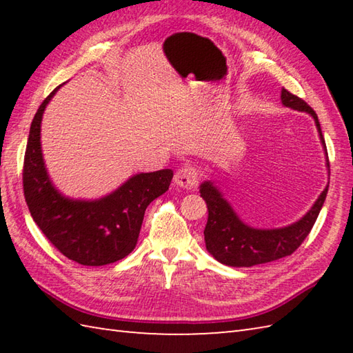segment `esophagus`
I'll use <instances>...</instances> for the list:
<instances>
[{
    "instance_id": "esophagus-1",
    "label": "esophagus",
    "mask_w": 353,
    "mask_h": 353,
    "mask_svg": "<svg viewBox=\"0 0 353 353\" xmlns=\"http://www.w3.org/2000/svg\"><path fill=\"white\" fill-rule=\"evenodd\" d=\"M174 182L177 186L185 190H194L199 185L197 171L192 167H182L174 174Z\"/></svg>"
}]
</instances>
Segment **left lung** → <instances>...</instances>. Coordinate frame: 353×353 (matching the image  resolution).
Returning a JSON list of instances; mask_svg holds the SVG:
<instances>
[{
	"instance_id": "obj_1",
	"label": "left lung",
	"mask_w": 353,
	"mask_h": 353,
	"mask_svg": "<svg viewBox=\"0 0 353 353\" xmlns=\"http://www.w3.org/2000/svg\"><path fill=\"white\" fill-rule=\"evenodd\" d=\"M281 100L283 106L306 112L314 118L321 144L326 148L317 114L312 108L297 95L288 92L287 89H282ZM200 194L206 201L209 212L203 232L208 252L221 264L230 267H252L281 259L297 250V247L310 235L314 223L317 220L320 209L325 203L327 186L306 215L299 221L281 229H253L247 226L238 219L234 209L211 182H203L200 185Z\"/></svg>"
}]
</instances>
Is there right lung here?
<instances>
[{
    "label": "right lung",
    "instance_id": "obj_1",
    "mask_svg": "<svg viewBox=\"0 0 353 353\" xmlns=\"http://www.w3.org/2000/svg\"><path fill=\"white\" fill-rule=\"evenodd\" d=\"M30 125L22 185L28 211L48 241L81 265H106L125 258L138 243L147 206L168 190L171 170L141 172L109 196L86 201L63 197L52 186L42 159L41 123L45 106Z\"/></svg>",
    "mask_w": 353,
    "mask_h": 353
}]
</instances>
